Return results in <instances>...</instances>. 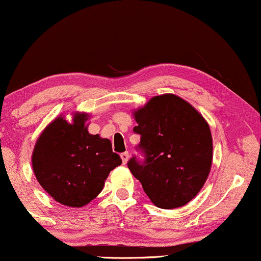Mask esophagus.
Returning a JSON list of instances; mask_svg holds the SVG:
<instances>
[{"label":"esophagus","instance_id":"34e87169","mask_svg":"<svg viewBox=\"0 0 261 261\" xmlns=\"http://www.w3.org/2000/svg\"><path fill=\"white\" fill-rule=\"evenodd\" d=\"M128 156H130V154H128V151H124V153L120 154V158H121V160H123V164H124V165L127 163Z\"/></svg>","mask_w":261,"mask_h":261}]
</instances>
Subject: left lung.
<instances>
[{
  "label": "left lung",
  "mask_w": 261,
  "mask_h": 261,
  "mask_svg": "<svg viewBox=\"0 0 261 261\" xmlns=\"http://www.w3.org/2000/svg\"><path fill=\"white\" fill-rule=\"evenodd\" d=\"M141 136L127 161L155 206L182 207L196 196L212 165V136L208 124L191 105L176 95L155 96L135 112Z\"/></svg>",
  "instance_id": "left-lung-1"
}]
</instances>
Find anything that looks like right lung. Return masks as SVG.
<instances>
[{
	"mask_svg": "<svg viewBox=\"0 0 261 261\" xmlns=\"http://www.w3.org/2000/svg\"><path fill=\"white\" fill-rule=\"evenodd\" d=\"M88 115L73 123L57 118L39 136L32 167L43 189L65 206L82 207L94 200L113 169L121 164L107 138L88 133Z\"/></svg>",
	"mask_w": 261,
	"mask_h": 261,
	"instance_id": "1",
	"label": "right lung"
}]
</instances>
